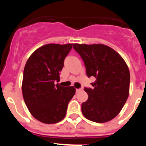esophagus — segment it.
Here are the masks:
<instances>
[{
    "mask_svg": "<svg viewBox=\"0 0 146 146\" xmlns=\"http://www.w3.org/2000/svg\"><path fill=\"white\" fill-rule=\"evenodd\" d=\"M82 90V88H77L76 89V93H80Z\"/></svg>",
    "mask_w": 146,
    "mask_h": 146,
    "instance_id": "1",
    "label": "esophagus"
}]
</instances>
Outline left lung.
<instances>
[{"label": "left lung", "instance_id": "1", "mask_svg": "<svg viewBox=\"0 0 146 146\" xmlns=\"http://www.w3.org/2000/svg\"><path fill=\"white\" fill-rule=\"evenodd\" d=\"M84 62L88 78H96L94 87L84 88L88 95L82 104L87 119L105 123L120 113L129 95L130 75L128 65L113 48L102 44H73Z\"/></svg>", "mask_w": 146, "mask_h": 146}]
</instances>
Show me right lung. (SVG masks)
<instances>
[{"instance_id": "1", "label": "right lung", "mask_w": 146, "mask_h": 146, "mask_svg": "<svg viewBox=\"0 0 146 146\" xmlns=\"http://www.w3.org/2000/svg\"><path fill=\"white\" fill-rule=\"evenodd\" d=\"M73 44H47L37 48L27 61L22 91L25 104L33 117L53 124L66 116L68 102L75 94L74 86L55 84L60 81L64 60Z\"/></svg>"}]
</instances>
